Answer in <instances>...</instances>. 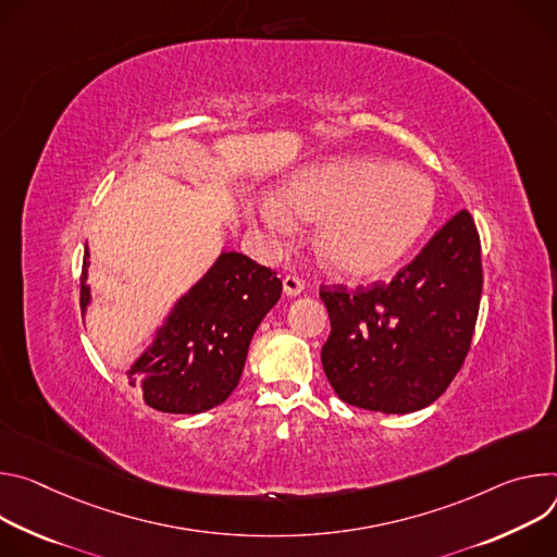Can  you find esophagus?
Returning a JSON list of instances; mask_svg holds the SVG:
<instances>
[{"instance_id":"34e87169","label":"esophagus","mask_w":557,"mask_h":557,"mask_svg":"<svg viewBox=\"0 0 557 557\" xmlns=\"http://www.w3.org/2000/svg\"><path fill=\"white\" fill-rule=\"evenodd\" d=\"M283 292H285L287 296H298V294L302 292V281H300L298 276H294V274H287V276L283 278Z\"/></svg>"}]
</instances>
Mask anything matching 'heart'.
Listing matches in <instances>:
<instances>
[{
	"instance_id": "heart-1",
	"label": "heart",
	"mask_w": 557,
	"mask_h": 557,
	"mask_svg": "<svg viewBox=\"0 0 557 557\" xmlns=\"http://www.w3.org/2000/svg\"><path fill=\"white\" fill-rule=\"evenodd\" d=\"M434 212V183L413 168L374 157L305 165L281 183L276 197L255 206L257 221L274 238L294 232V216L319 221L317 255L345 278H374L392 270Z\"/></svg>"
}]
</instances>
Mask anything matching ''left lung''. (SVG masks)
Returning <instances> with one entry per match:
<instances>
[{"label":"left lung","mask_w":557,"mask_h":557,"mask_svg":"<svg viewBox=\"0 0 557 557\" xmlns=\"http://www.w3.org/2000/svg\"><path fill=\"white\" fill-rule=\"evenodd\" d=\"M480 296V236L467 210L392 283L321 289L332 323L321 360L336 396L383 413L438 400L469 351Z\"/></svg>","instance_id":"left-lung-1"}]
</instances>
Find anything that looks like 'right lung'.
Wrapping results in <instances>:
<instances>
[{
  "mask_svg": "<svg viewBox=\"0 0 557 557\" xmlns=\"http://www.w3.org/2000/svg\"><path fill=\"white\" fill-rule=\"evenodd\" d=\"M90 252L82 270V314L92 300ZM276 272L240 252L223 250L212 268L181 294L152 343L128 367V381L146 405L165 413H201L236 389L247 349L261 321L278 302Z\"/></svg>",
  "mask_w": 557,
  "mask_h": 557,
  "instance_id": "right-lung-1",
  "label": "right lung"
}]
</instances>
